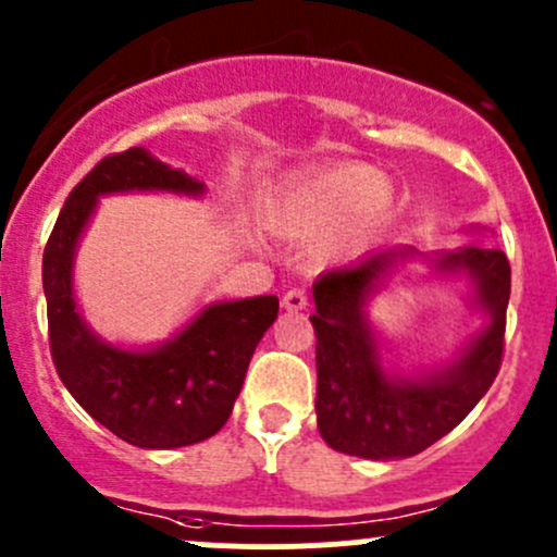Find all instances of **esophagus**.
<instances>
[{
  "label": "esophagus",
  "mask_w": 557,
  "mask_h": 557,
  "mask_svg": "<svg viewBox=\"0 0 557 557\" xmlns=\"http://www.w3.org/2000/svg\"><path fill=\"white\" fill-rule=\"evenodd\" d=\"M283 307L288 312H301V310H307V294L301 288H290V290H285V296H283Z\"/></svg>",
  "instance_id": "esophagus-1"
}]
</instances>
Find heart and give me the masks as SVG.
I'll use <instances>...</instances> for the list:
<instances>
[{
	"instance_id": "heart-1",
	"label": "heart",
	"mask_w": 557,
	"mask_h": 557,
	"mask_svg": "<svg viewBox=\"0 0 557 557\" xmlns=\"http://www.w3.org/2000/svg\"><path fill=\"white\" fill-rule=\"evenodd\" d=\"M391 194L377 170L339 164L299 180L274 210V228L283 234H314L350 215L352 232L369 234L385 215Z\"/></svg>"
}]
</instances>
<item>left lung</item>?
<instances>
[{
  "label": "left lung",
  "mask_w": 557,
  "mask_h": 557,
  "mask_svg": "<svg viewBox=\"0 0 557 557\" xmlns=\"http://www.w3.org/2000/svg\"><path fill=\"white\" fill-rule=\"evenodd\" d=\"M414 247H380L352 267L320 274L312 285L318 336V431L325 445L369 460L423 453L476 407L496 380L504 352L512 272L502 250L458 247L434 252V272L466 277L471 307L485 323L445 367L414 374L387 372L369 301Z\"/></svg>",
  "instance_id": "1"
}]
</instances>
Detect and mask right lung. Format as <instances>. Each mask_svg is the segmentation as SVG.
Masks as SVG:
<instances>
[{
	"mask_svg": "<svg viewBox=\"0 0 557 557\" xmlns=\"http://www.w3.org/2000/svg\"><path fill=\"white\" fill-rule=\"evenodd\" d=\"M132 190L201 196L207 185L145 148L107 156L66 196L42 256L50 356L61 383L97 423L145 450L196 445L226 425L277 296L215 301L153 347L104 342L75 301V252L99 199Z\"/></svg>",
	"mask_w": 557,
	"mask_h": 557,
	"instance_id": "add662e5",
	"label": "right lung"
}]
</instances>
